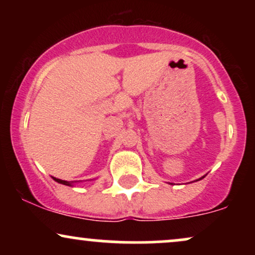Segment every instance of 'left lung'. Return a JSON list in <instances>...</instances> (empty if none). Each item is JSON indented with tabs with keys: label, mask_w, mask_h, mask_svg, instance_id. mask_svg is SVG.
I'll return each instance as SVG.
<instances>
[{
	"label": "left lung",
	"mask_w": 255,
	"mask_h": 255,
	"mask_svg": "<svg viewBox=\"0 0 255 255\" xmlns=\"http://www.w3.org/2000/svg\"><path fill=\"white\" fill-rule=\"evenodd\" d=\"M204 177V176H203ZM203 177H200V178H198V180L197 181H199V180H203ZM170 184H172V183H170Z\"/></svg>",
	"instance_id": "left-lung-1"
}]
</instances>
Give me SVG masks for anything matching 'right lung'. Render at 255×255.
Returning <instances> with one entry per match:
<instances>
[{
	"instance_id": "1",
	"label": "right lung",
	"mask_w": 255,
	"mask_h": 255,
	"mask_svg": "<svg viewBox=\"0 0 255 255\" xmlns=\"http://www.w3.org/2000/svg\"><path fill=\"white\" fill-rule=\"evenodd\" d=\"M51 177H52V180L56 181V182L61 183V184H66V186H69V187H73V186H74L75 183H78V182H79V181H71V182H69V181L61 180V178H56V177H54V176H51Z\"/></svg>"
}]
</instances>
